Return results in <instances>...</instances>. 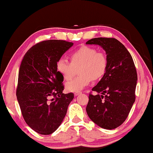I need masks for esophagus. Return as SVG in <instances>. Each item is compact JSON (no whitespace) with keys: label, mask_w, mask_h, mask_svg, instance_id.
I'll return each mask as SVG.
<instances>
[{"label":"esophagus","mask_w":153,"mask_h":153,"mask_svg":"<svg viewBox=\"0 0 153 153\" xmlns=\"http://www.w3.org/2000/svg\"><path fill=\"white\" fill-rule=\"evenodd\" d=\"M80 94H82L81 92H76L74 93V95H75V96H78V95Z\"/></svg>","instance_id":"esophagus-1"}]
</instances>
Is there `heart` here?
<instances>
[{
  "label": "heart",
  "mask_w": 153,
  "mask_h": 153,
  "mask_svg": "<svg viewBox=\"0 0 153 153\" xmlns=\"http://www.w3.org/2000/svg\"><path fill=\"white\" fill-rule=\"evenodd\" d=\"M71 63L61 58L56 62V69L65 79L69 80L74 76L76 69L80 74L66 84L69 92H78L84 88L93 80L100 79L107 69V61L102 53L95 48L82 46L70 55Z\"/></svg>",
  "instance_id": "heart-1"
}]
</instances>
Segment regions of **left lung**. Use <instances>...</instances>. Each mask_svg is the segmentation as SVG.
<instances>
[{
    "instance_id": "obj_1",
    "label": "left lung",
    "mask_w": 153,
    "mask_h": 153,
    "mask_svg": "<svg viewBox=\"0 0 153 153\" xmlns=\"http://www.w3.org/2000/svg\"><path fill=\"white\" fill-rule=\"evenodd\" d=\"M86 44L102 48L107 61L104 76L92 89L97 94L89 95L87 114L100 128L115 129L125 121L135 102L138 77L133 59L115 38H95Z\"/></svg>"
}]
</instances>
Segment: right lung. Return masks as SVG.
<instances>
[{"instance_id":"obj_1","label":"right lung","mask_w":153,"mask_h":153,"mask_svg":"<svg viewBox=\"0 0 153 153\" xmlns=\"http://www.w3.org/2000/svg\"><path fill=\"white\" fill-rule=\"evenodd\" d=\"M73 45L65 40L43 41L28 50L21 63L18 103L25 121L38 134L56 131L74 98L73 93H63V77L56 69V62Z\"/></svg>"}]
</instances>
